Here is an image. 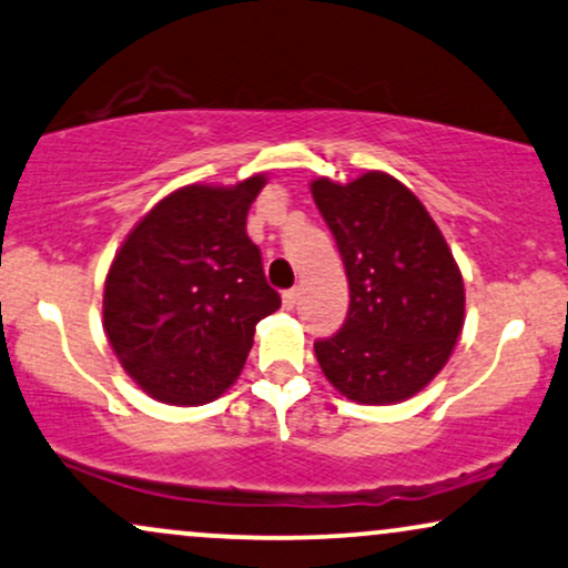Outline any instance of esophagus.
Segmentation results:
<instances>
[{
  "instance_id": "1",
  "label": "esophagus",
  "mask_w": 568,
  "mask_h": 568,
  "mask_svg": "<svg viewBox=\"0 0 568 568\" xmlns=\"http://www.w3.org/2000/svg\"><path fill=\"white\" fill-rule=\"evenodd\" d=\"M296 302H298V288H291V291L283 293V306H285V310H293V306H296Z\"/></svg>"
}]
</instances>
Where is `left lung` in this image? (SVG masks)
<instances>
[{
    "instance_id": "1",
    "label": "left lung",
    "mask_w": 568,
    "mask_h": 568,
    "mask_svg": "<svg viewBox=\"0 0 568 568\" xmlns=\"http://www.w3.org/2000/svg\"><path fill=\"white\" fill-rule=\"evenodd\" d=\"M310 187L352 296L344 327L314 344L320 367L359 405L405 402L432 384L460 338V266L426 206L392 174L346 184L317 176Z\"/></svg>"
}]
</instances>
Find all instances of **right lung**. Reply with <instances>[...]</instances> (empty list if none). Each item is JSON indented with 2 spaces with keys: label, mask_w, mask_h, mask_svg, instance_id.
I'll return each mask as SVG.
<instances>
[{
  "label": "right lung",
  "mask_w": 568,
  "mask_h": 568,
  "mask_svg": "<svg viewBox=\"0 0 568 568\" xmlns=\"http://www.w3.org/2000/svg\"><path fill=\"white\" fill-rule=\"evenodd\" d=\"M264 174L161 197L105 277L102 327L129 378L163 405L195 407L235 384L258 320L280 310L245 232Z\"/></svg>",
  "instance_id": "obj_1"
}]
</instances>
